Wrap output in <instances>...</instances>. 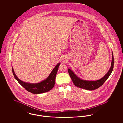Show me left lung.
<instances>
[{
    "label": "left lung",
    "mask_w": 123,
    "mask_h": 123,
    "mask_svg": "<svg viewBox=\"0 0 123 123\" xmlns=\"http://www.w3.org/2000/svg\"><path fill=\"white\" fill-rule=\"evenodd\" d=\"M114 65V59H113V54L112 52V60L111 67L109 70L106 73L104 76L97 81H87L85 80H82L81 78L78 77L74 73V72L70 70V69H68L69 74L70 75V78L75 84V86L78 88H82L84 89L89 90H93L95 89L99 88L107 78L110 76L112 71Z\"/></svg>",
    "instance_id": "obj_1"
}]
</instances>
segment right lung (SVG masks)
Here are the masks:
<instances>
[{
	"instance_id": "add662e5",
	"label": "right lung",
	"mask_w": 123,
	"mask_h": 123,
	"mask_svg": "<svg viewBox=\"0 0 123 123\" xmlns=\"http://www.w3.org/2000/svg\"><path fill=\"white\" fill-rule=\"evenodd\" d=\"M60 64V63H59L55 66L49 76L46 79L36 83L26 82L21 81L18 78L15 73L12 66V70L13 75L16 80L28 91L32 94H42L50 91L53 88L55 82L56 76Z\"/></svg>"
}]
</instances>
